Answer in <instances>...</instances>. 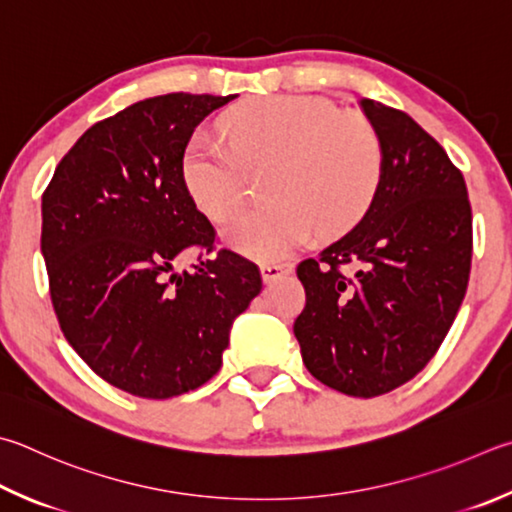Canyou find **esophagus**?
Segmentation results:
<instances>
[{
    "mask_svg": "<svg viewBox=\"0 0 512 512\" xmlns=\"http://www.w3.org/2000/svg\"><path fill=\"white\" fill-rule=\"evenodd\" d=\"M291 271H293V264L291 262H266V264H262L264 282L280 280V277L288 275Z\"/></svg>",
    "mask_w": 512,
    "mask_h": 512,
    "instance_id": "34e87169",
    "label": "esophagus"
}]
</instances>
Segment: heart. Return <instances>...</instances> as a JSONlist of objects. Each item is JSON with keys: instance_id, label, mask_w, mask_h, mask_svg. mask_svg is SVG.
I'll return each instance as SVG.
<instances>
[{"instance_id": "1", "label": "heart", "mask_w": 512, "mask_h": 512, "mask_svg": "<svg viewBox=\"0 0 512 512\" xmlns=\"http://www.w3.org/2000/svg\"><path fill=\"white\" fill-rule=\"evenodd\" d=\"M224 136L199 132L183 152V181L210 219L224 221L248 197L250 170L273 165V206L250 210L224 228L228 244L257 259H277L315 230L342 235L367 215L383 181V145L365 120L342 116L327 98L271 96L224 118Z\"/></svg>"}]
</instances>
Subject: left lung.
Listing matches in <instances>:
<instances>
[{
	"label": "left lung",
	"mask_w": 512,
	"mask_h": 512,
	"mask_svg": "<svg viewBox=\"0 0 512 512\" xmlns=\"http://www.w3.org/2000/svg\"><path fill=\"white\" fill-rule=\"evenodd\" d=\"M383 181L360 224L297 264L293 333L311 374L347 396L405 385L434 358L466 295L472 210L463 174L401 109L365 98Z\"/></svg>",
	"instance_id": "left-lung-1"
}]
</instances>
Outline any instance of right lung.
Listing matches in <instances>:
<instances>
[{
	"instance_id": "obj_1",
	"label": "right lung",
	"mask_w": 512,
	"mask_h": 512,
	"mask_svg": "<svg viewBox=\"0 0 512 512\" xmlns=\"http://www.w3.org/2000/svg\"><path fill=\"white\" fill-rule=\"evenodd\" d=\"M232 98L179 91L100 120L42 194L40 246L60 329L127 394L161 401L208 383L232 320L262 291L257 264L217 246L181 170L194 129ZM183 249H199L200 264L174 274Z\"/></svg>"
}]
</instances>
